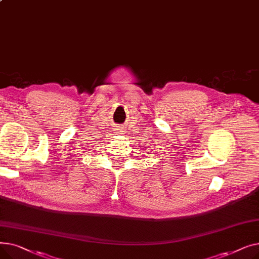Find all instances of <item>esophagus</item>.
<instances>
[{"instance_id":"obj_1","label":"esophagus","mask_w":259,"mask_h":259,"mask_svg":"<svg viewBox=\"0 0 259 259\" xmlns=\"http://www.w3.org/2000/svg\"><path fill=\"white\" fill-rule=\"evenodd\" d=\"M115 131H116V133L117 134H119V135H122V134H124V129H122L121 127H118V128H115Z\"/></svg>"}]
</instances>
